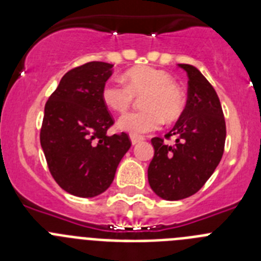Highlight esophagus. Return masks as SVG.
I'll list each match as a JSON object with an SVG mask.
<instances>
[{
    "label": "esophagus",
    "instance_id": "1",
    "mask_svg": "<svg viewBox=\"0 0 261 261\" xmlns=\"http://www.w3.org/2000/svg\"><path fill=\"white\" fill-rule=\"evenodd\" d=\"M130 141H132V145H137L140 144V142L144 141V137H141V136L130 135Z\"/></svg>",
    "mask_w": 261,
    "mask_h": 261
}]
</instances>
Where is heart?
Returning a JSON list of instances; mask_svg holds the SVG:
<instances>
[{
  "instance_id": "1",
  "label": "heart",
  "mask_w": 261,
  "mask_h": 261,
  "mask_svg": "<svg viewBox=\"0 0 261 261\" xmlns=\"http://www.w3.org/2000/svg\"><path fill=\"white\" fill-rule=\"evenodd\" d=\"M125 85L107 82L102 89V100L115 112H125L136 98H141L144 110L121 116L117 126L132 135L153 132L162 125L163 119H179L186 106L183 91L170 73L151 66H137L124 74Z\"/></svg>"
}]
</instances>
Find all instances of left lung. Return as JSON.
<instances>
[{
  "instance_id": "left-lung-1",
  "label": "left lung",
  "mask_w": 261,
  "mask_h": 261,
  "mask_svg": "<svg viewBox=\"0 0 261 261\" xmlns=\"http://www.w3.org/2000/svg\"><path fill=\"white\" fill-rule=\"evenodd\" d=\"M188 75L186 108L174 128L175 145L151 138L154 156L147 168L151 190L163 200L175 201L195 195L206 183L222 158L226 124L222 107L208 80L197 68L179 64Z\"/></svg>"
}]
</instances>
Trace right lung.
<instances>
[{
	"label": "right lung",
	"instance_id": "add662e5",
	"mask_svg": "<svg viewBox=\"0 0 261 261\" xmlns=\"http://www.w3.org/2000/svg\"><path fill=\"white\" fill-rule=\"evenodd\" d=\"M112 66L91 61L71 69L45 103L40 144L48 168L62 190L78 197L105 192L132 144L124 132L107 135L114 119L102 89Z\"/></svg>",
	"mask_w": 261,
	"mask_h": 261
}]
</instances>
